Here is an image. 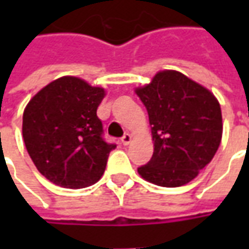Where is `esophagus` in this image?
Returning a JSON list of instances; mask_svg holds the SVG:
<instances>
[{
	"label": "esophagus",
	"instance_id": "34e87169",
	"mask_svg": "<svg viewBox=\"0 0 249 249\" xmlns=\"http://www.w3.org/2000/svg\"><path fill=\"white\" fill-rule=\"evenodd\" d=\"M130 141H132V135H129V133H125V135L121 137V142H123L124 145H128Z\"/></svg>",
	"mask_w": 249,
	"mask_h": 249
}]
</instances>
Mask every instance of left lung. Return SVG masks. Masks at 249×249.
<instances>
[{
	"label": "left lung",
	"mask_w": 249,
	"mask_h": 249,
	"mask_svg": "<svg viewBox=\"0 0 249 249\" xmlns=\"http://www.w3.org/2000/svg\"><path fill=\"white\" fill-rule=\"evenodd\" d=\"M152 125L155 151L140 176L160 187L192 181L213 159L223 135L219 101L207 88L176 71H159L136 89Z\"/></svg>",
	"instance_id": "1"
}]
</instances>
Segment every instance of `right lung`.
Masks as SVG:
<instances>
[{
    "instance_id": "obj_1",
    "label": "right lung",
    "mask_w": 249,
    "mask_h": 249,
    "mask_svg": "<svg viewBox=\"0 0 249 249\" xmlns=\"http://www.w3.org/2000/svg\"><path fill=\"white\" fill-rule=\"evenodd\" d=\"M103 88L60 77L32 98L22 116L25 146L36 168L64 188H85L103 176L116 144L104 140L97 108Z\"/></svg>"
}]
</instances>
